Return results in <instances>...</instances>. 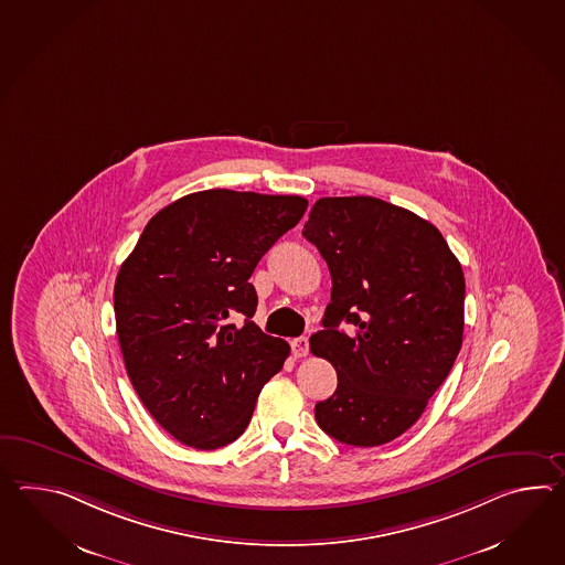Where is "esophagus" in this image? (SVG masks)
Masks as SVG:
<instances>
[{
	"label": "esophagus",
	"instance_id": "1",
	"mask_svg": "<svg viewBox=\"0 0 565 565\" xmlns=\"http://www.w3.org/2000/svg\"><path fill=\"white\" fill-rule=\"evenodd\" d=\"M308 351H310V342H308L306 337L291 340V352H294V356H298V359H300V356H306Z\"/></svg>",
	"mask_w": 565,
	"mask_h": 565
}]
</instances>
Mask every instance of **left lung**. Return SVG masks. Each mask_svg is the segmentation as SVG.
<instances>
[{"label": "left lung", "instance_id": "8db88e82", "mask_svg": "<svg viewBox=\"0 0 565 565\" xmlns=\"http://www.w3.org/2000/svg\"><path fill=\"white\" fill-rule=\"evenodd\" d=\"M301 235L332 277L310 351L337 369L339 387L316 403V422L349 446L387 444L422 417L460 352L462 265L436 226L373 196L320 199Z\"/></svg>", "mask_w": 565, "mask_h": 565}]
</instances>
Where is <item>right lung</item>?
Returning <instances> with one entry per match:
<instances>
[{"label":"right lung","instance_id":"1","mask_svg":"<svg viewBox=\"0 0 565 565\" xmlns=\"http://www.w3.org/2000/svg\"><path fill=\"white\" fill-rule=\"evenodd\" d=\"M306 209L301 196L194 192L151 216L117 274L115 324L127 376L151 417L190 448L235 441L288 359V342L252 322L249 277Z\"/></svg>","mask_w":565,"mask_h":565}]
</instances>
